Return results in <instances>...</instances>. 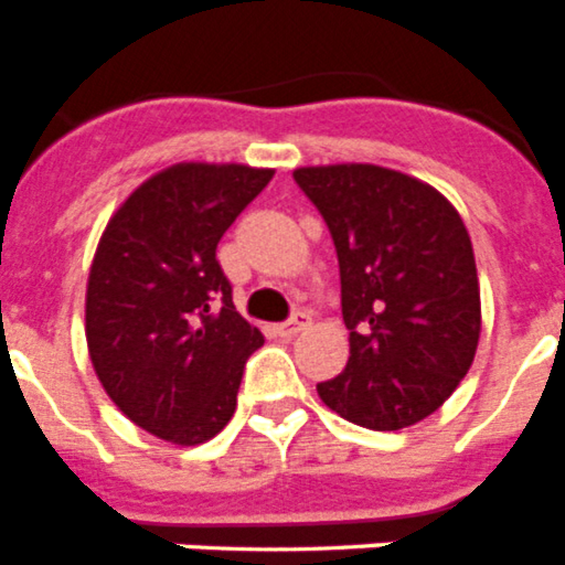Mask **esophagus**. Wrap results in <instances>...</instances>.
I'll return each instance as SVG.
<instances>
[{
	"instance_id": "34e87169",
	"label": "esophagus",
	"mask_w": 565,
	"mask_h": 565,
	"mask_svg": "<svg viewBox=\"0 0 565 565\" xmlns=\"http://www.w3.org/2000/svg\"><path fill=\"white\" fill-rule=\"evenodd\" d=\"M308 326H311V317H308V313L299 311V313H294V317L288 319V322H282V326H279L277 331H279V337H288V339H291V337H297L299 331H306Z\"/></svg>"
}]
</instances>
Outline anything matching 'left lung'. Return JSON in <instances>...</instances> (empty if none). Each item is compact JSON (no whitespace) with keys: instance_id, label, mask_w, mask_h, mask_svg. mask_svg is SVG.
<instances>
[{"instance_id":"8db88e82","label":"left lung","mask_w":565,"mask_h":565,"mask_svg":"<svg viewBox=\"0 0 565 565\" xmlns=\"http://www.w3.org/2000/svg\"><path fill=\"white\" fill-rule=\"evenodd\" d=\"M294 181L333 237L351 356L319 398L367 430L436 413L467 376L481 291L467 226L441 192L373 163L302 167Z\"/></svg>"}]
</instances>
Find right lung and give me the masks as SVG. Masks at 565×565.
Listing matches in <instances>:
<instances>
[{
  "label": "right lung",
  "mask_w": 565,
  "mask_h": 565,
  "mask_svg": "<svg viewBox=\"0 0 565 565\" xmlns=\"http://www.w3.org/2000/svg\"><path fill=\"white\" fill-rule=\"evenodd\" d=\"M274 169L174 163L109 217L87 279V348L115 407L158 438L203 444L237 407L263 333L239 317L217 243Z\"/></svg>",
  "instance_id": "obj_1"
}]
</instances>
